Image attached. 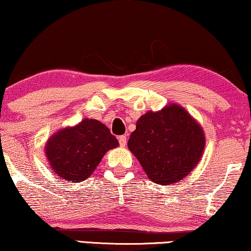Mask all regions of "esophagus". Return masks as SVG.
I'll return each mask as SVG.
<instances>
[{"label": "esophagus", "instance_id": "obj_1", "mask_svg": "<svg viewBox=\"0 0 251 251\" xmlns=\"http://www.w3.org/2000/svg\"><path fill=\"white\" fill-rule=\"evenodd\" d=\"M119 144L121 147H126V136H120L119 137Z\"/></svg>", "mask_w": 251, "mask_h": 251}]
</instances>
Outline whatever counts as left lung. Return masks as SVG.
<instances>
[{
    "mask_svg": "<svg viewBox=\"0 0 251 251\" xmlns=\"http://www.w3.org/2000/svg\"><path fill=\"white\" fill-rule=\"evenodd\" d=\"M128 147L152 182L170 186L198 164L205 136L187 111L174 104L138 120Z\"/></svg>",
    "mask_w": 251,
    "mask_h": 251,
    "instance_id": "8db88e82",
    "label": "left lung"
}]
</instances>
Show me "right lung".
<instances>
[{
	"label": "right lung",
	"mask_w": 251,
	"mask_h": 251,
	"mask_svg": "<svg viewBox=\"0 0 251 251\" xmlns=\"http://www.w3.org/2000/svg\"><path fill=\"white\" fill-rule=\"evenodd\" d=\"M118 146V139L106 126L85 119L54 134L45 150L50 168L61 179L80 182L92 176L105 152Z\"/></svg>",
	"instance_id": "right-lung-1"
}]
</instances>
